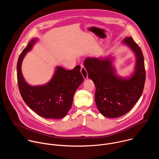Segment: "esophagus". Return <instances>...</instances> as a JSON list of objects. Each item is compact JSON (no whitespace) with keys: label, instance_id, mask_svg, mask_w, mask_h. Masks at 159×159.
Returning <instances> with one entry per match:
<instances>
[{"label":"esophagus","instance_id":"1","mask_svg":"<svg viewBox=\"0 0 159 159\" xmlns=\"http://www.w3.org/2000/svg\"><path fill=\"white\" fill-rule=\"evenodd\" d=\"M80 72L84 77V79H87L88 78L87 77V72L85 69V67L83 65H81V69H80Z\"/></svg>","mask_w":159,"mask_h":159}]
</instances>
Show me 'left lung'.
Returning <instances> with one entry per match:
<instances>
[{
    "mask_svg": "<svg viewBox=\"0 0 159 159\" xmlns=\"http://www.w3.org/2000/svg\"><path fill=\"white\" fill-rule=\"evenodd\" d=\"M123 43L131 48L137 58L134 72L128 79L115 74L109 57H88L84 61L88 77L96 87V106L107 118H118L129 111L139 100L144 88L145 69L142 50L131 37L125 38Z\"/></svg>",
    "mask_w": 159,
    "mask_h": 159,
    "instance_id": "left-lung-1",
    "label": "left lung"
}]
</instances>
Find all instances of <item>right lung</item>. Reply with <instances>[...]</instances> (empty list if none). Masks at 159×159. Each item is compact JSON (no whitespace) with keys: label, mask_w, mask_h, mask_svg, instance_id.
<instances>
[{"label":"right lung","mask_w":159,"mask_h":159,"mask_svg":"<svg viewBox=\"0 0 159 159\" xmlns=\"http://www.w3.org/2000/svg\"><path fill=\"white\" fill-rule=\"evenodd\" d=\"M36 41V39H32L18 58L17 77L19 92L27 106L37 115L47 119H60L70 110L76 90L84 81L80 66L77 65L71 70L57 66L48 84L41 86L28 85L22 76L21 63Z\"/></svg>","instance_id":"obj_1"}]
</instances>
